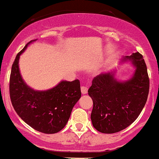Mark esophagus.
<instances>
[{
    "mask_svg": "<svg viewBox=\"0 0 159 159\" xmlns=\"http://www.w3.org/2000/svg\"><path fill=\"white\" fill-rule=\"evenodd\" d=\"M81 93H82L83 94H85V93H88V88H87V87H85V86H82L81 88Z\"/></svg>",
    "mask_w": 159,
    "mask_h": 159,
    "instance_id": "esophagus-1",
    "label": "esophagus"
}]
</instances>
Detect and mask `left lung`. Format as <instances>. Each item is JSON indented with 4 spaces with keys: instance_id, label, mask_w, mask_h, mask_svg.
Listing matches in <instances>:
<instances>
[{
    "instance_id": "8db88e82",
    "label": "left lung",
    "mask_w": 159,
    "mask_h": 159,
    "mask_svg": "<svg viewBox=\"0 0 159 159\" xmlns=\"http://www.w3.org/2000/svg\"><path fill=\"white\" fill-rule=\"evenodd\" d=\"M136 68L126 81L115 78L116 71L95 77L88 94L93 101L91 119L93 127L102 133L121 131L138 118L148 98L149 79L146 62L139 52L123 58Z\"/></svg>"
}]
</instances>
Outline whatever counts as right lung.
Returning a JSON list of instances; mask_svg holds the SVG:
<instances>
[{"label":"right lung","mask_w":159,"mask_h":159,"mask_svg":"<svg viewBox=\"0 0 159 159\" xmlns=\"http://www.w3.org/2000/svg\"><path fill=\"white\" fill-rule=\"evenodd\" d=\"M16 55L10 77V96L18 116L41 133L53 134L66 126L71 110L81 96L79 80L61 81L46 91H36L26 84L19 68L20 56L33 42Z\"/></svg>","instance_id":"right-lung-1"}]
</instances>
